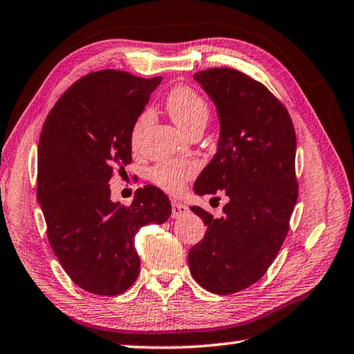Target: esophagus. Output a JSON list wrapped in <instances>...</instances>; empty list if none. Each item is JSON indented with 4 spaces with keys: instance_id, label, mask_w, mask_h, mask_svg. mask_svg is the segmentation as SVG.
<instances>
[{
    "instance_id": "1",
    "label": "esophagus",
    "mask_w": 354,
    "mask_h": 354,
    "mask_svg": "<svg viewBox=\"0 0 354 354\" xmlns=\"http://www.w3.org/2000/svg\"><path fill=\"white\" fill-rule=\"evenodd\" d=\"M187 212H189V207L185 206V205H183V203H179V201H173L171 203V217L173 218L181 217V215H185Z\"/></svg>"
}]
</instances>
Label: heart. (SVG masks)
Segmentation results:
<instances>
[{"mask_svg": "<svg viewBox=\"0 0 354 354\" xmlns=\"http://www.w3.org/2000/svg\"><path fill=\"white\" fill-rule=\"evenodd\" d=\"M167 111L179 129L190 134L195 129H205L209 120V106L201 95L189 87H176L167 97ZM151 123V111H143L137 117L133 131H131V143L139 145L143 131ZM196 165L190 160H165L154 165L149 170V178L158 185L170 194L181 192L187 179L195 175Z\"/></svg>", "mask_w": 354, "mask_h": 354, "instance_id": "heart-1", "label": "heart"}]
</instances>
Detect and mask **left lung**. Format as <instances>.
<instances>
[{
	"label": "left lung",
	"instance_id": "obj_1",
	"mask_svg": "<svg viewBox=\"0 0 354 354\" xmlns=\"http://www.w3.org/2000/svg\"><path fill=\"white\" fill-rule=\"evenodd\" d=\"M217 107V153L196 178V195L223 190L230 201L203 218L205 239L189 251L194 279L206 290L230 295L254 284L277 257L298 198L297 136L289 112L261 82L232 68L194 75Z\"/></svg>",
	"mask_w": 354,
	"mask_h": 354
}]
</instances>
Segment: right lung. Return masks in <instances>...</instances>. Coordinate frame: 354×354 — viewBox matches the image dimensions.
<instances>
[{"label": "right lung", "mask_w": 354, "mask_h": 354, "mask_svg": "<svg viewBox=\"0 0 354 354\" xmlns=\"http://www.w3.org/2000/svg\"><path fill=\"white\" fill-rule=\"evenodd\" d=\"M162 77L101 70L76 81L48 113L39 140L37 200L48 241L81 289L113 297L134 284L142 226L171 215L162 190L145 185L131 206L111 200L113 171L131 162V131Z\"/></svg>", "instance_id": "add662e5"}]
</instances>
